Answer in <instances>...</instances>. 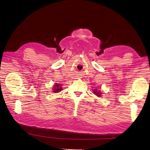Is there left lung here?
<instances>
[{
	"instance_id": "left-lung-1",
	"label": "left lung",
	"mask_w": 150,
	"mask_h": 150,
	"mask_svg": "<svg viewBox=\"0 0 150 150\" xmlns=\"http://www.w3.org/2000/svg\"><path fill=\"white\" fill-rule=\"evenodd\" d=\"M98 88L93 89V93H94V94H96L98 97H101V94H102V93L100 91L98 90Z\"/></svg>"
}]
</instances>
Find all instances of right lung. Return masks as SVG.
Returning <instances> with one entry per match:
<instances>
[{
	"label": "right lung",
	"mask_w": 150,
	"mask_h": 150,
	"mask_svg": "<svg viewBox=\"0 0 150 150\" xmlns=\"http://www.w3.org/2000/svg\"><path fill=\"white\" fill-rule=\"evenodd\" d=\"M62 90V84L59 83H55L53 85L52 88V92L54 93H58L59 92H61Z\"/></svg>",
	"instance_id": "1"
}]
</instances>
